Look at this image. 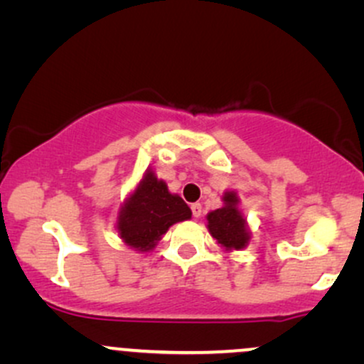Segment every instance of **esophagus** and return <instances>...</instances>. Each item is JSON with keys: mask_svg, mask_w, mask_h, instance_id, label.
<instances>
[{"mask_svg": "<svg viewBox=\"0 0 364 364\" xmlns=\"http://www.w3.org/2000/svg\"><path fill=\"white\" fill-rule=\"evenodd\" d=\"M191 214H193V217H196L198 219L200 215H202V203H191Z\"/></svg>", "mask_w": 364, "mask_h": 364, "instance_id": "obj_1", "label": "esophagus"}]
</instances>
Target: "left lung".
Wrapping results in <instances>:
<instances>
[{"instance_id":"left-lung-1","label":"left lung","mask_w":364,"mask_h":364,"mask_svg":"<svg viewBox=\"0 0 364 364\" xmlns=\"http://www.w3.org/2000/svg\"><path fill=\"white\" fill-rule=\"evenodd\" d=\"M223 202V207L207 214V229L224 252H237L248 246L252 232L240 210V196L236 191H224Z\"/></svg>"}]
</instances>
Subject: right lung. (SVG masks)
Segmentation results:
<instances>
[{
    "instance_id": "add662e5",
    "label": "right lung",
    "mask_w": 364,
    "mask_h": 364,
    "mask_svg": "<svg viewBox=\"0 0 364 364\" xmlns=\"http://www.w3.org/2000/svg\"><path fill=\"white\" fill-rule=\"evenodd\" d=\"M188 219H191L190 207L181 196L171 193L164 179H159L149 168L121 203L116 229L124 245L147 253L156 248L171 225Z\"/></svg>"
}]
</instances>
